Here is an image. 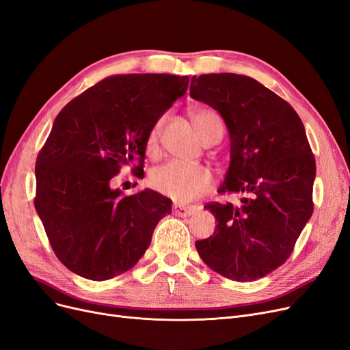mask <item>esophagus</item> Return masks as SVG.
<instances>
[{"mask_svg": "<svg viewBox=\"0 0 350 350\" xmlns=\"http://www.w3.org/2000/svg\"><path fill=\"white\" fill-rule=\"evenodd\" d=\"M173 213L178 217H189L194 213L193 207H186V206H181V204H174L173 206Z\"/></svg>", "mask_w": 350, "mask_h": 350, "instance_id": "34e87169", "label": "esophagus"}]
</instances>
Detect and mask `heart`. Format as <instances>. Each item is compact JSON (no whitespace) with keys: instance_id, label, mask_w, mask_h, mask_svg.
I'll return each instance as SVG.
<instances>
[{"instance_id":"heart-1","label":"heart","mask_w":350,"mask_h":350,"mask_svg":"<svg viewBox=\"0 0 350 350\" xmlns=\"http://www.w3.org/2000/svg\"><path fill=\"white\" fill-rule=\"evenodd\" d=\"M190 117L200 139L213 124L220 123L219 116L208 109H194ZM161 124L163 120H159L148 133V151H154L157 148ZM148 181L150 186L160 194L169 197V199L177 203H189L211 189L213 176L210 170L203 165L167 163L151 172Z\"/></svg>"}]
</instances>
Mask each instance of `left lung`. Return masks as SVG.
I'll return each instance as SVG.
<instances>
[{
  "label": "left lung",
  "instance_id": "1",
  "mask_svg": "<svg viewBox=\"0 0 350 350\" xmlns=\"http://www.w3.org/2000/svg\"><path fill=\"white\" fill-rule=\"evenodd\" d=\"M191 98L219 111L229 131L230 164L219 193H240L239 206L210 203L215 233L196 241L202 260L236 282L282 266L312 217L316 163L293 107L247 75H193Z\"/></svg>",
  "mask_w": 350,
  "mask_h": 350
}]
</instances>
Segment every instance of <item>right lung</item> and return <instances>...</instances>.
I'll return each instance as SVG.
<instances>
[{"label":"right lung","instance_id":"1","mask_svg":"<svg viewBox=\"0 0 350 350\" xmlns=\"http://www.w3.org/2000/svg\"><path fill=\"white\" fill-rule=\"evenodd\" d=\"M187 87V75H114L55 117L36 163L34 206L54 253L75 275L101 282L130 270L172 213L167 197L150 189L124 197L111 178L120 165L144 160L150 130Z\"/></svg>","mask_w":350,"mask_h":350}]
</instances>
